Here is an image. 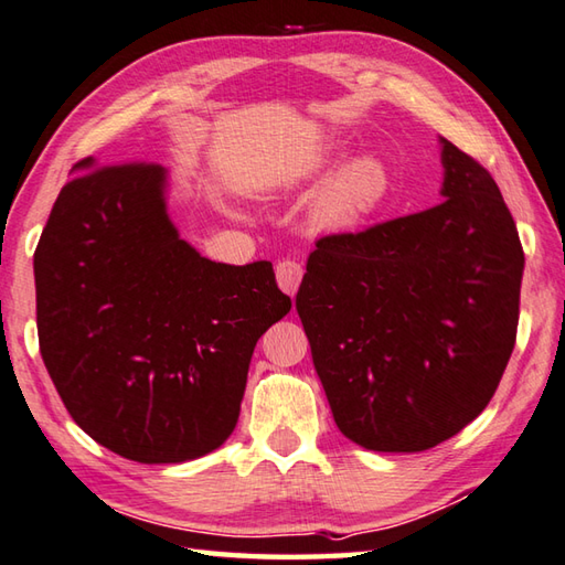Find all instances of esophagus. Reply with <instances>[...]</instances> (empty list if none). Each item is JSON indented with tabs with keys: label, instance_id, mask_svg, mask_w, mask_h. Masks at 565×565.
Instances as JSON below:
<instances>
[{
	"label": "esophagus",
	"instance_id": "obj_1",
	"mask_svg": "<svg viewBox=\"0 0 565 565\" xmlns=\"http://www.w3.org/2000/svg\"><path fill=\"white\" fill-rule=\"evenodd\" d=\"M301 279H303L301 264H296L291 259H284L276 264V281H279L281 291L294 296L298 291V286H301Z\"/></svg>",
	"mask_w": 565,
	"mask_h": 565
}]
</instances>
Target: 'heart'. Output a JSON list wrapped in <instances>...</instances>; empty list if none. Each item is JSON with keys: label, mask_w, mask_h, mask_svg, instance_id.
I'll use <instances>...</instances> for the list:
<instances>
[{"label": "heart", "mask_w": 565, "mask_h": 565, "mask_svg": "<svg viewBox=\"0 0 565 565\" xmlns=\"http://www.w3.org/2000/svg\"><path fill=\"white\" fill-rule=\"evenodd\" d=\"M320 157L318 161H326ZM392 179L386 166L374 157L350 161L330 179L311 205V220L318 227H350L377 210L390 195Z\"/></svg>", "instance_id": "obj_1"}]
</instances>
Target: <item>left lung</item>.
I'll list each match as a JSON object with an SVG mask.
<instances>
[{
  "instance_id": "8db88e82",
  "label": "left lung",
  "mask_w": 565,
  "mask_h": 565,
  "mask_svg": "<svg viewBox=\"0 0 565 565\" xmlns=\"http://www.w3.org/2000/svg\"><path fill=\"white\" fill-rule=\"evenodd\" d=\"M436 207L316 242L296 311L342 436L377 452L452 438L514 350L524 252L488 169L440 137Z\"/></svg>"
}]
</instances>
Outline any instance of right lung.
Returning a JSON list of instances; mask_svg holds the SVG:
<instances>
[{
    "mask_svg": "<svg viewBox=\"0 0 565 565\" xmlns=\"http://www.w3.org/2000/svg\"><path fill=\"white\" fill-rule=\"evenodd\" d=\"M33 254L41 358L87 436L147 466L213 452L249 360L291 311L271 262L232 267L181 239L159 163L73 166Z\"/></svg>",
    "mask_w": 565,
    "mask_h": 565,
    "instance_id": "right-lung-1",
    "label": "right lung"
}]
</instances>
